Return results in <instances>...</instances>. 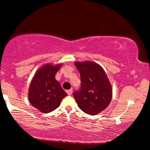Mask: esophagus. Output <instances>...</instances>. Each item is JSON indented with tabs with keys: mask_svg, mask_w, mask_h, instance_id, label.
<instances>
[{
	"mask_svg": "<svg viewBox=\"0 0 150 150\" xmlns=\"http://www.w3.org/2000/svg\"><path fill=\"white\" fill-rule=\"evenodd\" d=\"M67 93H68V96H70L71 94L72 93V89H70V90H67Z\"/></svg>",
	"mask_w": 150,
	"mask_h": 150,
	"instance_id": "esophagus-1",
	"label": "esophagus"
}]
</instances>
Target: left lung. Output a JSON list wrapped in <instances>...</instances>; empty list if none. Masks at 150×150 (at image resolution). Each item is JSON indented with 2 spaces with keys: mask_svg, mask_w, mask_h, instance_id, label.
Instances as JSON below:
<instances>
[{
  "mask_svg": "<svg viewBox=\"0 0 150 150\" xmlns=\"http://www.w3.org/2000/svg\"><path fill=\"white\" fill-rule=\"evenodd\" d=\"M80 74L81 87L74 92V98L85 113L95 115L105 109L111 101L112 92L106 73L98 63L76 62Z\"/></svg>",
  "mask_w": 150,
  "mask_h": 150,
  "instance_id": "obj_1",
  "label": "left lung"
}]
</instances>
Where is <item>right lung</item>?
Listing matches in <instances>:
<instances>
[{
  "mask_svg": "<svg viewBox=\"0 0 150 150\" xmlns=\"http://www.w3.org/2000/svg\"><path fill=\"white\" fill-rule=\"evenodd\" d=\"M46 64L34 75L29 88L30 103L42 112H50L59 107L62 99L67 96L60 83L55 80V74L61 67Z\"/></svg>",
  "mask_w": 150,
  "mask_h": 150,
  "instance_id": "obj_1",
  "label": "right lung"
}]
</instances>
